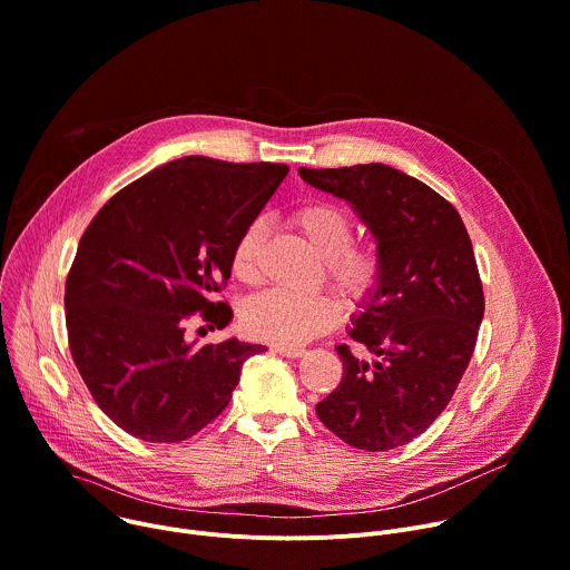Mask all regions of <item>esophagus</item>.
Wrapping results in <instances>:
<instances>
[{"label": "esophagus", "mask_w": 570, "mask_h": 570, "mask_svg": "<svg viewBox=\"0 0 570 570\" xmlns=\"http://www.w3.org/2000/svg\"><path fill=\"white\" fill-rule=\"evenodd\" d=\"M275 352H277L279 356H286V358H299V356H304V350H302V347H279V345H275Z\"/></svg>", "instance_id": "obj_1"}]
</instances>
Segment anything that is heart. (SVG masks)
Instances as JSON below:
<instances>
[{
	"instance_id": "1",
	"label": "heart",
	"mask_w": 570,
	"mask_h": 570,
	"mask_svg": "<svg viewBox=\"0 0 570 570\" xmlns=\"http://www.w3.org/2000/svg\"><path fill=\"white\" fill-rule=\"evenodd\" d=\"M291 227L306 240V246L324 262L327 277L343 299L352 306L365 304L383 279V259L372 246H358L350 216L327 203H306L297 207ZM266 243L262 218L250 220L238 234L232 250L234 277L253 284L259 277V262ZM341 317L336 299L330 295L295 297L288 293H266L243 308V330L253 338L297 347L332 330Z\"/></svg>"
}]
</instances>
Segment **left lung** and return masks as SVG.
<instances>
[{
	"mask_svg": "<svg viewBox=\"0 0 570 570\" xmlns=\"http://www.w3.org/2000/svg\"><path fill=\"white\" fill-rule=\"evenodd\" d=\"M297 174L350 203L383 259V279L350 327L374 361L338 345L343 379L315 413L350 446L409 444L446 409L475 347L484 295L471 238L449 200L379 161Z\"/></svg>",
	"mask_w": 570,
	"mask_h": 570,
	"instance_id": "left-lung-1",
	"label": "left lung"
}]
</instances>
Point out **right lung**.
I'll list each match as a JSON object with an SVG mask.
<instances>
[{"label":"right lung","instance_id":"right-lung-1","mask_svg":"<svg viewBox=\"0 0 570 570\" xmlns=\"http://www.w3.org/2000/svg\"><path fill=\"white\" fill-rule=\"evenodd\" d=\"M286 165L189 155L115 194L80 236L65 284L71 358L99 409L144 442H183L232 399L264 345H196V311L225 330L214 295L232 275L238 234L286 178Z\"/></svg>","mask_w":570,"mask_h":570}]
</instances>
